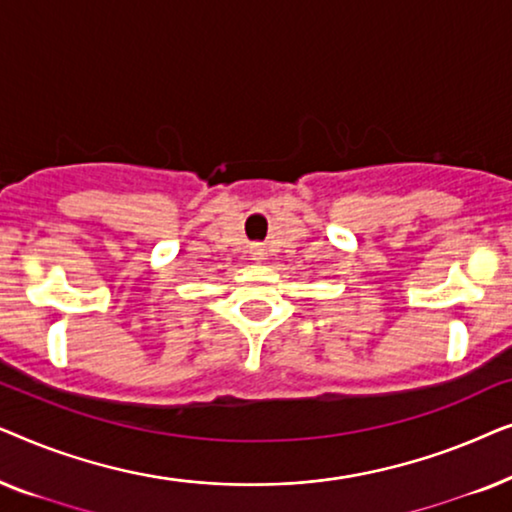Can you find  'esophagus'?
<instances>
[{"label": "esophagus", "mask_w": 512, "mask_h": 512, "mask_svg": "<svg viewBox=\"0 0 512 512\" xmlns=\"http://www.w3.org/2000/svg\"><path fill=\"white\" fill-rule=\"evenodd\" d=\"M249 256H251V261H263V258H265V249L261 247V244H251V247H249Z\"/></svg>", "instance_id": "34e87169"}]
</instances>
